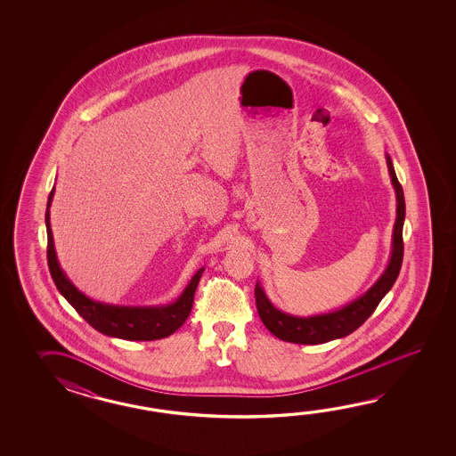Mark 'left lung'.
<instances>
[{
  "instance_id": "left-lung-1",
  "label": "left lung",
  "mask_w": 456,
  "mask_h": 456,
  "mask_svg": "<svg viewBox=\"0 0 456 456\" xmlns=\"http://www.w3.org/2000/svg\"><path fill=\"white\" fill-rule=\"evenodd\" d=\"M387 165L391 184L396 192V222L393 228L391 256L387 269L379 275V281H375L363 295H360L359 298L350 301L339 310L321 313L314 316H295L275 308L267 298L261 283L257 281L254 291L257 313L264 326L271 330L275 338L293 344H324L330 340L346 338L354 330H359L360 326L369 320L371 313L377 310L379 301L383 300V297L395 285L401 271L404 252L403 224L406 218V202L389 155H387Z\"/></svg>"
}]
</instances>
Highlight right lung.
Wrapping results in <instances>:
<instances>
[{"label":"right lung","mask_w":456,"mask_h":456,"mask_svg":"<svg viewBox=\"0 0 456 456\" xmlns=\"http://www.w3.org/2000/svg\"><path fill=\"white\" fill-rule=\"evenodd\" d=\"M55 195V185L49 195L47 212H45V226H47V261L50 273L55 281L60 293L65 300L77 311L83 320L89 322L94 330L109 338L126 340H156L171 336L184 324L187 316L192 310L194 293L199 281L204 273L205 267L195 272L194 277L187 283L184 291L177 297V300L169 305L159 306H120L109 305L101 301L91 300L83 291L77 290L71 283L67 273L60 267L53 234L50 228V205Z\"/></svg>","instance_id":"1"}]
</instances>
